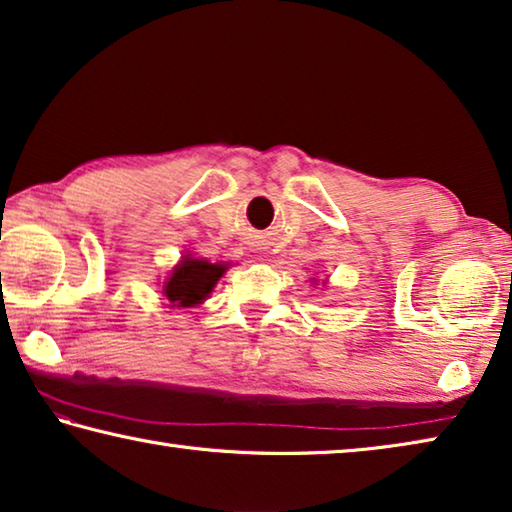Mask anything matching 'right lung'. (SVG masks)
Segmentation results:
<instances>
[{
  "label": "right lung",
  "mask_w": 512,
  "mask_h": 512,
  "mask_svg": "<svg viewBox=\"0 0 512 512\" xmlns=\"http://www.w3.org/2000/svg\"><path fill=\"white\" fill-rule=\"evenodd\" d=\"M225 268L228 264H210L205 259L183 257V262L173 268L169 282H164V296L169 298L171 307L201 305Z\"/></svg>",
  "instance_id": "add662e5"
}]
</instances>
